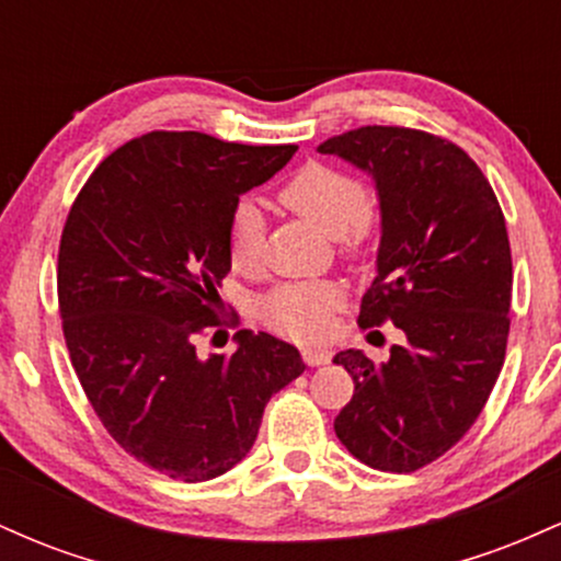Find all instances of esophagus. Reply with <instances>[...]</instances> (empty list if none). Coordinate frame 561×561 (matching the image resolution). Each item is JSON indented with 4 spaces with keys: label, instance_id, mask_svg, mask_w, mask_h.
<instances>
[{
    "label": "esophagus",
    "instance_id": "1",
    "mask_svg": "<svg viewBox=\"0 0 561 561\" xmlns=\"http://www.w3.org/2000/svg\"><path fill=\"white\" fill-rule=\"evenodd\" d=\"M302 358H306V364H311V366L330 364L332 351H327V347H302Z\"/></svg>",
    "mask_w": 561,
    "mask_h": 561
}]
</instances>
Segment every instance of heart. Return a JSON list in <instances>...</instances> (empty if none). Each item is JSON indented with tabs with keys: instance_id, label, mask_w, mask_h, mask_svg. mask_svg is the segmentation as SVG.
Masks as SVG:
<instances>
[{
	"instance_id": "heart-1",
	"label": "heart",
	"mask_w": 561,
	"mask_h": 561,
	"mask_svg": "<svg viewBox=\"0 0 561 561\" xmlns=\"http://www.w3.org/2000/svg\"><path fill=\"white\" fill-rule=\"evenodd\" d=\"M282 208L332 237L347 259H358L375 237V214L364 182L337 165L311 160L282 186ZM229 261L237 272H255L263 259L261 214L253 203L231 210L227 229ZM340 302V289L330 282H289L259 300V313L268 327L295 340H317L330 327Z\"/></svg>"
}]
</instances>
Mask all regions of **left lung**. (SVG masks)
Returning a JSON list of instances; mask_svg holds the SVG:
<instances>
[{
  "label": "left lung",
  "mask_w": 561,
  "mask_h": 561,
  "mask_svg": "<svg viewBox=\"0 0 561 561\" xmlns=\"http://www.w3.org/2000/svg\"><path fill=\"white\" fill-rule=\"evenodd\" d=\"M319 152L375 176L382 242L358 327L403 332L382 364L353 347L334 356L356 385L334 433L364 465L416 472L469 433L504 366L514 279L504 214L480 165L422 128L362 126Z\"/></svg>",
  "instance_id": "obj_1"
}]
</instances>
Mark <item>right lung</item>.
Returning <instances> with one entry per match:
<instances>
[{
	"instance_id": "obj_1",
	"label": "right lung",
	"mask_w": 561,
	"mask_h": 561,
	"mask_svg": "<svg viewBox=\"0 0 561 561\" xmlns=\"http://www.w3.org/2000/svg\"><path fill=\"white\" fill-rule=\"evenodd\" d=\"M295 150L147 131L102 160L70 205L57 253L70 364L113 440L171 480L240 465L268 398L306 369L268 332L240 330V347L208 362L195 347L240 327L216 313L231 210Z\"/></svg>"
}]
</instances>
